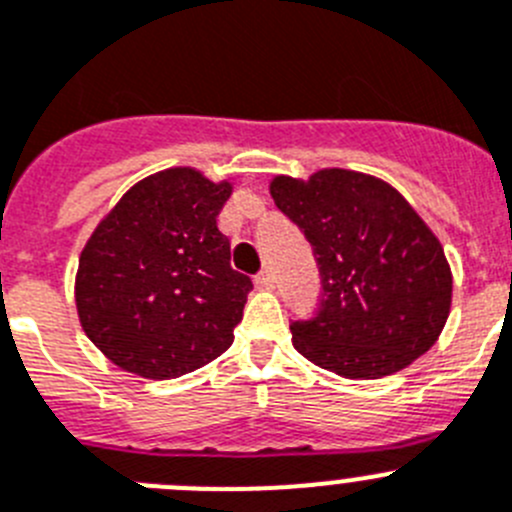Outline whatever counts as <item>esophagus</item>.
<instances>
[{"label":"esophagus","mask_w":512,"mask_h":512,"mask_svg":"<svg viewBox=\"0 0 512 512\" xmlns=\"http://www.w3.org/2000/svg\"><path fill=\"white\" fill-rule=\"evenodd\" d=\"M255 283L260 285V288H273V283H275L273 270H270V267H265V270H260V273L255 275Z\"/></svg>","instance_id":"obj_1"}]
</instances>
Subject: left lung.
<instances>
[{"label":"left lung","instance_id":"obj_1","mask_svg":"<svg viewBox=\"0 0 512 512\" xmlns=\"http://www.w3.org/2000/svg\"><path fill=\"white\" fill-rule=\"evenodd\" d=\"M270 196L319 265V311L290 321L303 357L349 380H377L434 347L449 319V262L390 183L326 168L308 181L275 176Z\"/></svg>","mask_w":512,"mask_h":512}]
</instances>
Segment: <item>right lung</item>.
Masks as SVG:
<instances>
[{
    "label": "right lung",
    "mask_w": 512,
    "mask_h": 512,
    "mask_svg": "<svg viewBox=\"0 0 512 512\" xmlns=\"http://www.w3.org/2000/svg\"><path fill=\"white\" fill-rule=\"evenodd\" d=\"M232 183L168 168L124 193L86 242L78 319L114 365L150 380L199 370L227 352L252 280L232 270L216 216Z\"/></svg>",
    "instance_id": "right-lung-1"
}]
</instances>
